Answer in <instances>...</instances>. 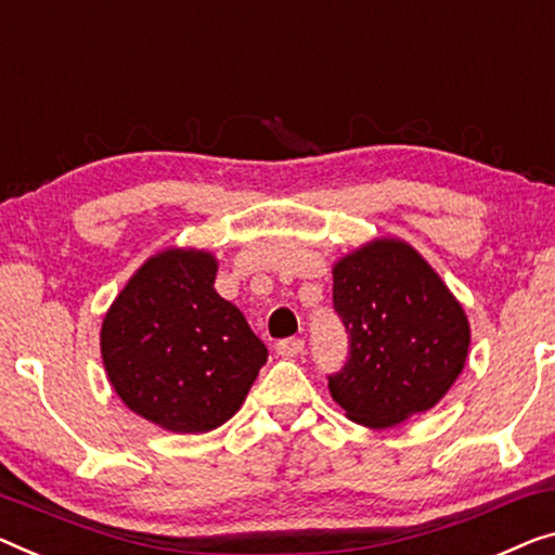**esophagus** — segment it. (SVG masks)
<instances>
[{
    "instance_id": "34e87169",
    "label": "esophagus",
    "mask_w": 555,
    "mask_h": 555,
    "mask_svg": "<svg viewBox=\"0 0 555 555\" xmlns=\"http://www.w3.org/2000/svg\"><path fill=\"white\" fill-rule=\"evenodd\" d=\"M304 349H306L304 338H296V336L281 338V341L276 344V353H279V357H286V359L299 357V353H304Z\"/></svg>"
}]
</instances>
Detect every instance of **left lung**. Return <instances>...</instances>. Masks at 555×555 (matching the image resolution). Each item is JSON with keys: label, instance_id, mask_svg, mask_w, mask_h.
<instances>
[{"label": "left lung", "instance_id": "left-lung-1", "mask_svg": "<svg viewBox=\"0 0 555 555\" xmlns=\"http://www.w3.org/2000/svg\"><path fill=\"white\" fill-rule=\"evenodd\" d=\"M334 311L349 334L328 391L351 421L386 428L428 411L468 353L466 313L403 242H374L334 269Z\"/></svg>", "mask_w": 555, "mask_h": 555}]
</instances>
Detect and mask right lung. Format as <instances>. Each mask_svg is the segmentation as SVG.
Wrapping results in <instances>:
<instances>
[{"label":"right lung","instance_id":"add662e5","mask_svg":"<svg viewBox=\"0 0 555 555\" xmlns=\"http://www.w3.org/2000/svg\"><path fill=\"white\" fill-rule=\"evenodd\" d=\"M214 279L211 254L164 251L131 276L102 326L114 391L177 434L211 431L234 416L269 357Z\"/></svg>","mask_w":555,"mask_h":555}]
</instances>
